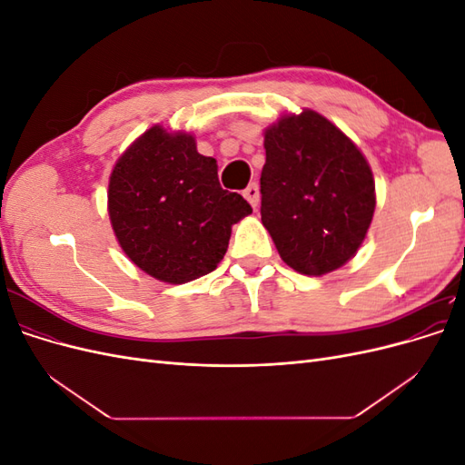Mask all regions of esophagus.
<instances>
[{
  "instance_id": "esophagus-1",
  "label": "esophagus",
  "mask_w": 465,
  "mask_h": 465,
  "mask_svg": "<svg viewBox=\"0 0 465 465\" xmlns=\"http://www.w3.org/2000/svg\"><path fill=\"white\" fill-rule=\"evenodd\" d=\"M242 195L244 198L248 200V203L252 205V207H258V202H260V190H258V184L256 182H252V184H248V188L242 192Z\"/></svg>"
}]
</instances>
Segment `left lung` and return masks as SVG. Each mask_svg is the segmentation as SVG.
<instances>
[{"mask_svg": "<svg viewBox=\"0 0 465 465\" xmlns=\"http://www.w3.org/2000/svg\"><path fill=\"white\" fill-rule=\"evenodd\" d=\"M262 223L294 272L326 275L357 254L376 193L364 154L328 118L304 108L263 134Z\"/></svg>", "mask_w": 465, "mask_h": 465, "instance_id": "obj_1", "label": "left lung"}]
</instances>
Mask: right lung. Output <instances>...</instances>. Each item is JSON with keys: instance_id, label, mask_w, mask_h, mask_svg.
Masks as SVG:
<instances>
[{"instance_id": "1", "label": "right lung", "mask_w": 465, "mask_h": 465, "mask_svg": "<svg viewBox=\"0 0 465 465\" xmlns=\"http://www.w3.org/2000/svg\"><path fill=\"white\" fill-rule=\"evenodd\" d=\"M250 213L241 193L221 188L217 161L200 154L195 137L184 132L153 125L112 168V229L125 256L164 283L213 272L231 227Z\"/></svg>"}]
</instances>
